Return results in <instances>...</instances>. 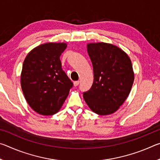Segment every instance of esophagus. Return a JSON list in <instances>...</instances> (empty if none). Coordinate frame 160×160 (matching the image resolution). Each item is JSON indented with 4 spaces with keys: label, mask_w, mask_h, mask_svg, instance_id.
<instances>
[{
    "label": "esophagus",
    "mask_w": 160,
    "mask_h": 160,
    "mask_svg": "<svg viewBox=\"0 0 160 160\" xmlns=\"http://www.w3.org/2000/svg\"><path fill=\"white\" fill-rule=\"evenodd\" d=\"M79 83H80L79 81H75V82H73V85L75 87H77L78 85H79Z\"/></svg>",
    "instance_id": "1"
}]
</instances>
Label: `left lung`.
<instances>
[{
  "label": "left lung",
  "mask_w": 160,
  "mask_h": 160,
  "mask_svg": "<svg viewBox=\"0 0 160 160\" xmlns=\"http://www.w3.org/2000/svg\"><path fill=\"white\" fill-rule=\"evenodd\" d=\"M93 66L94 81L90 90L83 93L93 112L106 116L116 112L126 101L134 81L131 59L116 45L97 42L87 44Z\"/></svg>",
  "instance_id": "8db88e82"
}]
</instances>
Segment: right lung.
Here are the masks:
<instances>
[{"label":"right lung","mask_w":160,"mask_h":160,"mask_svg":"<svg viewBox=\"0 0 160 160\" xmlns=\"http://www.w3.org/2000/svg\"><path fill=\"white\" fill-rule=\"evenodd\" d=\"M66 43H45L34 48L23 62L20 82L27 102L35 112L53 115L61 109L72 82L61 68Z\"/></svg>","instance_id":"add662e5"}]
</instances>
